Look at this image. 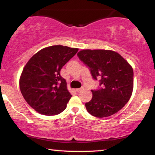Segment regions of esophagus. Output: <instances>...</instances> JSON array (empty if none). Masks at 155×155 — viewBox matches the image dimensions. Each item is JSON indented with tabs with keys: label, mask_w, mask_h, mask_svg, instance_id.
<instances>
[{
	"label": "esophagus",
	"mask_w": 155,
	"mask_h": 155,
	"mask_svg": "<svg viewBox=\"0 0 155 155\" xmlns=\"http://www.w3.org/2000/svg\"><path fill=\"white\" fill-rule=\"evenodd\" d=\"M82 90H83V89H76L75 91H77V92H79V91H81Z\"/></svg>",
	"instance_id": "34e87169"
}]
</instances>
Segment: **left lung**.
<instances>
[{
    "label": "left lung",
    "instance_id": "8db88e82",
    "mask_svg": "<svg viewBox=\"0 0 155 155\" xmlns=\"http://www.w3.org/2000/svg\"><path fill=\"white\" fill-rule=\"evenodd\" d=\"M78 57L87 66L102 88L91 90L92 98L85 103L88 113L104 117L120 111L129 101L133 90V70L117 52L104 49H83Z\"/></svg>",
    "mask_w": 155,
    "mask_h": 155
}]
</instances>
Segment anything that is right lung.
<instances>
[{"instance_id":"1","label":"right lung","mask_w":155,"mask_h":155,"mask_svg":"<svg viewBox=\"0 0 155 155\" xmlns=\"http://www.w3.org/2000/svg\"><path fill=\"white\" fill-rule=\"evenodd\" d=\"M78 48L62 45L44 48L23 68L19 84L26 102L39 114H59L66 108L72 95L60 71Z\"/></svg>"}]
</instances>
